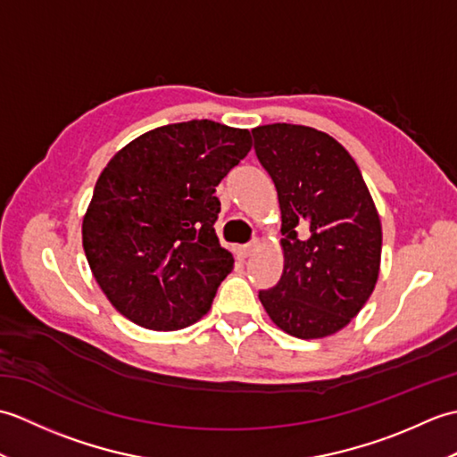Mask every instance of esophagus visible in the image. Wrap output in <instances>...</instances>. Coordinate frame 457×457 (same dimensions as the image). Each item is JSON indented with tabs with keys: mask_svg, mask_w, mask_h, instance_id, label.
Segmentation results:
<instances>
[{
	"mask_svg": "<svg viewBox=\"0 0 457 457\" xmlns=\"http://www.w3.org/2000/svg\"><path fill=\"white\" fill-rule=\"evenodd\" d=\"M255 247H257V241H253V244H247V245H244V247H239V257H241V259L251 257V253H253Z\"/></svg>",
	"mask_w": 457,
	"mask_h": 457,
	"instance_id": "1",
	"label": "esophagus"
}]
</instances>
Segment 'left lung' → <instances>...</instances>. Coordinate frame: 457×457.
Segmentation results:
<instances>
[{
	"label": "left lung",
	"mask_w": 457,
	"mask_h": 457,
	"mask_svg": "<svg viewBox=\"0 0 457 457\" xmlns=\"http://www.w3.org/2000/svg\"><path fill=\"white\" fill-rule=\"evenodd\" d=\"M259 162L275 182L285 269L259 300L283 332L300 339L345 328L371 296L383 231L375 202L344 145L306 125L253 131Z\"/></svg>",
	"instance_id": "1"
}]
</instances>
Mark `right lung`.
<instances>
[{"mask_svg": "<svg viewBox=\"0 0 457 457\" xmlns=\"http://www.w3.org/2000/svg\"><path fill=\"white\" fill-rule=\"evenodd\" d=\"M251 145L247 129L192 120L139 135L105 164L82 245L96 283L133 324L172 332L210 310L234 269L213 229V192Z\"/></svg>", "mask_w": 457, "mask_h": 457, "instance_id": "obj_1", "label": "right lung"}]
</instances>
